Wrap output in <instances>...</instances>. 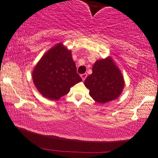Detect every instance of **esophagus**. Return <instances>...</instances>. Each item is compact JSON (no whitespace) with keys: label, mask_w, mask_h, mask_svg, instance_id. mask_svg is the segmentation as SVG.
Returning <instances> with one entry per match:
<instances>
[{"label":"esophagus","mask_w":158,"mask_h":158,"mask_svg":"<svg viewBox=\"0 0 158 158\" xmlns=\"http://www.w3.org/2000/svg\"><path fill=\"white\" fill-rule=\"evenodd\" d=\"M81 78H82V80H83V81H85L86 77H87V74H86V73H84V74H82L81 75Z\"/></svg>","instance_id":"esophagus-1"}]
</instances>
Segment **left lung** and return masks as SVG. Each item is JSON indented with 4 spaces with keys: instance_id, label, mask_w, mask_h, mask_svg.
Wrapping results in <instances>:
<instances>
[{
    "instance_id": "obj_1",
    "label": "left lung",
    "mask_w": 158,
    "mask_h": 158,
    "mask_svg": "<svg viewBox=\"0 0 158 158\" xmlns=\"http://www.w3.org/2000/svg\"><path fill=\"white\" fill-rule=\"evenodd\" d=\"M92 70L84 82L90 97L99 103L117 98L124 88V80L112 57L96 60Z\"/></svg>"
}]
</instances>
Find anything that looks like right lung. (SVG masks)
I'll return each mask as SVG.
<instances>
[{
	"mask_svg": "<svg viewBox=\"0 0 158 158\" xmlns=\"http://www.w3.org/2000/svg\"><path fill=\"white\" fill-rule=\"evenodd\" d=\"M34 84L39 92L49 100H59L82 78L77 73L72 52L62 43L49 49L32 72Z\"/></svg>",
	"mask_w": 158,
	"mask_h": 158,
	"instance_id": "add662e5",
	"label": "right lung"
}]
</instances>
